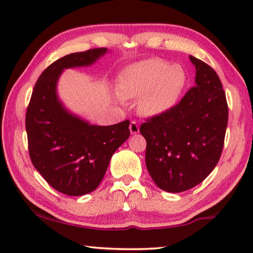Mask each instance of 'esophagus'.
Here are the masks:
<instances>
[{
    "label": "esophagus",
    "mask_w": 253,
    "mask_h": 253,
    "mask_svg": "<svg viewBox=\"0 0 253 253\" xmlns=\"http://www.w3.org/2000/svg\"><path fill=\"white\" fill-rule=\"evenodd\" d=\"M129 130H130V134H137L139 131V127L137 125L136 122H131L130 125H129Z\"/></svg>",
    "instance_id": "34e87169"
}]
</instances>
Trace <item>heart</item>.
I'll use <instances>...</instances> for the list:
<instances>
[{
  "label": "heart",
  "mask_w": 253,
  "mask_h": 253,
  "mask_svg": "<svg viewBox=\"0 0 253 253\" xmlns=\"http://www.w3.org/2000/svg\"><path fill=\"white\" fill-rule=\"evenodd\" d=\"M187 82V73L182 66L148 59L126 67L119 74L117 86L123 99H139L142 114L156 117L175 107Z\"/></svg>",
  "instance_id": "obj_1"
}]
</instances>
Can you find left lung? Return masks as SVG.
Masks as SVG:
<instances>
[{
    "mask_svg": "<svg viewBox=\"0 0 253 253\" xmlns=\"http://www.w3.org/2000/svg\"><path fill=\"white\" fill-rule=\"evenodd\" d=\"M195 86L171 110L152 117L139 131L146 139L145 164L157 186L179 193L203 182L219 160L228 107L212 68L190 55Z\"/></svg>",
    "mask_w": 253,
    "mask_h": 253,
    "instance_id": "left-lung-1",
    "label": "left lung"
}]
</instances>
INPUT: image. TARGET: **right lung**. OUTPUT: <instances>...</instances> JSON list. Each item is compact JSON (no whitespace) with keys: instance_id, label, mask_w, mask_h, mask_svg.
Returning a JSON list of instances; mask_svg holds the SVG:
<instances>
[{"instance_id":"right-lung-1","label":"right lung","mask_w":253,"mask_h":253,"mask_svg":"<svg viewBox=\"0 0 253 253\" xmlns=\"http://www.w3.org/2000/svg\"><path fill=\"white\" fill-rule=\"evenodd\" d=\"M108 52L93 48L68 54L45 69L34 87L26 114L30 160L54 188L70 197L85 195L103 179L111 157L129 137V120L92 125L73 114L58 95L65 69L88 67Z\"/></svg>"}]
</instances>
